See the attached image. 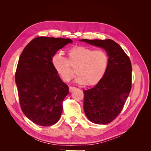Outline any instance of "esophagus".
Here are the masks:
<instances>
[{"label":"esophagus","instance_id":"1","mask_svg":"<svg viewBox=\"0 0 151 151\" xmlns=\"http://www.w3.org/2000/svg\"><path fill=\"white\" fill-rule=\"evenodd\" d=\"M75 89H76L75 87H72V86H70L69 88H68V90H69L70 92H72V91Z\"/></svg>","mask_w":151,"mask_h":151}]
</instances>
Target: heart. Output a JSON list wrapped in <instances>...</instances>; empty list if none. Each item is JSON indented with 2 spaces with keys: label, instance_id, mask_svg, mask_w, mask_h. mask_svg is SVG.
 <instances>
[{
  "label": "heart",
  "instance_id": "heart-1",
  "mask_svg": "<svg viewBox=\"0 0 151 151\" xmlns=\"http://www.w3.org/2000/svg\"><path fill=\"white\" fill-rule=\"evenodd\" d=\"M53 69L63 82L70 81L77 74V82L81 84L93 86L103 79L108 64V57L102 50H93L76 45L67 52V59L60 53L54 54L51 60Z\"/></svg>",
  "mask_w": 151,
  "mask_h": 151
}]
</instances>
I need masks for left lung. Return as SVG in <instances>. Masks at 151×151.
Returning a JSON list of instances; mask_svg holds the SVG:
<instances>
[{
	"label": "left lung",
	"mask_w": 151,
	"mask_h": 151,
	"mask_svg": "<svg viewBox=\"0 0 151 151\" xmlns=\"http://www.w3.org/2000/svg\"><path fill=\"white\" fill-rule=\"evenodd\" d=\"M106 50L108 64L103 79L94 88L84 91V110L96 124H107L119 115L132 88V64L121 47L111 39H83Z\"/></svg>",
	"instance_id": "obj_1"
}]
</instances>
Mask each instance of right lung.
Segmentation results:
<instances>
[{"label":"right lung","mask_w":151,"mask_h":151,"mask_svg":"<svg viewBox=\"0 0 151 151\" xmlns=\"http://www.w3.org/2000/svg\"><path fill=\"white\" fill-rule=\"evenodd\" d=\"M69 38L40 36L32 40L22 51L15 74L20 106L35 124L51 126L60 118L68 86L52 67L51 60Z\"/></svg>","instance_id":"1"}]
</instances>
